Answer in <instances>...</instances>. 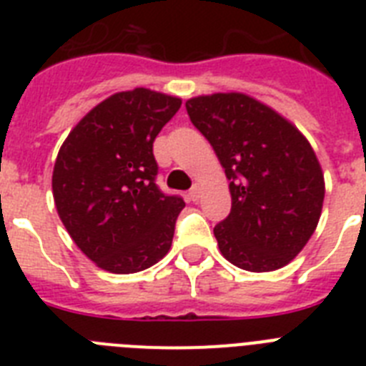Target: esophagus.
<instances>
[{"instance_id": "1", "label": "esophagus", "mask_w": 366, "mask_h": 366, "mask_svg": "<svg viewBox=\"0 0 366 366\" xmlns=\"http://www.w3.org/2000/svg\"><path fill=\"white\" fill-rule=\"evenodd\" d=\"M189 198L192 199V202H198V199L202 198V189H199V185H194L192 189H190Z\"/></svg>"}]
</instances>
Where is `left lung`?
<instances>
[{"label":"left lung","mask_w":366,"mask_h":366,"mask_svg":"<svg viewBox=\"0 0 366 366\" xmlns=\"http://www.w3.org/2000/svg\"><path fill=\"white\" fill-rule=\"evenodd\" d=\"M192 124L231 181V214L214 227L219 253L253 273L287 266L321 218L325 174L293 122L240 92L187 100Z\"/></svg>","instance_id":"1"}]
</instances>
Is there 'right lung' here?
I'll return each mask as SVG.
<instances>
[{"label": "right lung", "instance_id": "1", "mask_svg": "<svg viewBox=\"0 0 366 366\" xmlns=\"http://www.w3.org/2000/svg\"><path fill=\"white\" fill-rule=\"evenodd\" d=\"M179 97L135 87L109 95L76 122L53 168V198L64 227L100 269L130 274L170 251L185 202L154 183V141Z\"/></svg>", "mask_w": 366, "mask_h": 366}]
</instances>
